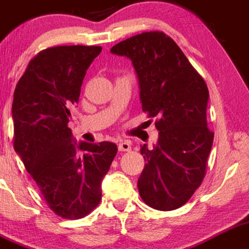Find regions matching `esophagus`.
Segmentation results:
<instances>
[{
  "mask_svg": "<svg viewBox=\"0 0 249 249\" xmlns=\"http://www.w3.org/2000/svg\"><path fill=\"white\" fill-rule=\"evenodd\" d=\"M117 148H119L120 152H130V149H132V146H130L129 141H125V140H124V141L120 142Z\"/></svg>",
  "mask_w": 249,
  "mask_h": 249,
  "instance_id": "obj_1",
  "label": "esophagus"
}]
</instances>
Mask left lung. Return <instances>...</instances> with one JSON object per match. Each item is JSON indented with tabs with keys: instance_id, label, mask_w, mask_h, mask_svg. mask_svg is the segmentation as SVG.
<instances>
[{
	"instance_id": "8db88e82",
	"label": "left lung",
	"mask_w": 249,
	"mask_h": 249,
	"mask_svg": "<svg viewBox=\"0 0 249 249\" xmlns=\"http://www.w3.org/2000/svg\"><path fill=\"white\" fill-rule=\"evenodd\" d=\"M113 54L130 58L138 72L142 110L156 117L158 146L141 147V199L158 211L180 208L201 186L214 133L207 125L208 88L182 50L162 32L121 41Z\"/></svg>"
}]
</instances>
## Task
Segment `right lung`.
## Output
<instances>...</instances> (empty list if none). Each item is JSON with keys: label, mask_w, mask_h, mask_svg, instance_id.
<instances>
[{"label": "right lung", "mask_w": 249, "mask_h": 249, "mask_svg": "<svg viewBox=\"0 0 249 249\" xmlns=\"http://www.w3.org/2000/svg\"><path fill=\"white\" fill-rule=\"evenodd\" d=\"M101 50L99 46L42 50L14 91V149L47 205L63 219L85 217L99 205L101 181L117 153L111 142L76 146L68 127L69 108L79 102L86 71Z\"/></svg>", "instance_id": "add662e5"}]
</instances>
